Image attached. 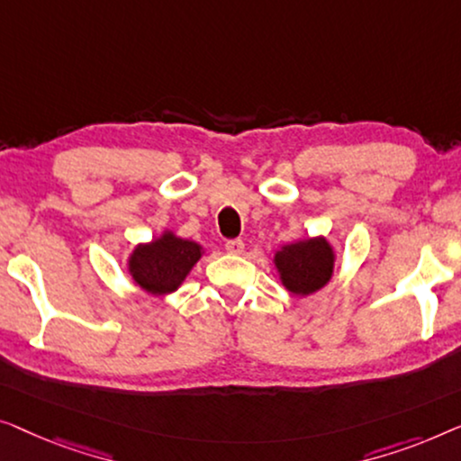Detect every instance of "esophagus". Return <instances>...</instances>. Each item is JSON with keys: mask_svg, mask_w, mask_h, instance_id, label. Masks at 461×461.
<instances>
[{"mask_svg": "<svg viewBox=\"0 0 461 461\" xmlns=\"http://www.w3.org/2000/svg\"><path fill=\"white\" fill-rule=\"evenodd\" d=\"M225 250H228L230 255H242L244 242L242 240H228V242H225Z\"/></svg>", "mask_w": 461, "mask_h": 461, "instance_id": "1", "label": "esophagus"}]
</instances>
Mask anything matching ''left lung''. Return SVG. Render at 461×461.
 Here are the masks:
<instances>
[{
	"label": "left lung",
	"mask_w": 461,
	"mask_h": 461,
	"mask_svg": "<svg viewBox=\"0 0 461 461\" xmlns=\"http://www.w3.org/2000/svg\"><path fill=\"white\" fill-rule=\"evenodd\" d=\"M334 258V249L320 236L282 246L276 252L274 263L282 286L296 296H307L332 280Z\"/></svg>",
	"instance_id": "1"
}]
</instances>
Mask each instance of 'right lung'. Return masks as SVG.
I'll return each instance as SVG.
<instances>
[{
  "instance_id": "obj_1",
  "label": "right lung",
  "mask_w": 461,
  "mask_h": 461,
  "mask_svg": "<svg viewBox=\"0 0 461 461\" xmlns=\"http://www.w3.org/2000/svg\"><path fill=\"white\" fill-rule=\"evenodd\" d=\"M203 246L192 240L177 238L173 231L148 244H138L129 257V274L133 282L148 294L165 296L177 290L190 274Z\"/></svg>"
}]
</instances>
